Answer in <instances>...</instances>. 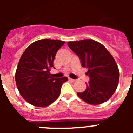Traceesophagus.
<instances>
[{"mask_svg":"<svg viewBox=\"0 0 133 133\" xmlns=\"http://www.w3.org/2000/svg\"><path fill=\"white\" fill-rule=\"evenodd\" d=\"M69 81H70V82H72V83H75V81H76L75 79H72V78H69Z\"/></svg>","mask_w":133,"mask_h":133,"instance_id":"esophagus-1","label":"esophagus"}]
</instances>
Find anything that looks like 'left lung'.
<instances>
[{
  "instance_id": "1",
  "label": "left lung",
  "mask_w": 133,
  "mask_h": 133,
  "mask_svg": "<svg viewBox=\"0 0 133 133\" xmlns=\"http://www.w3.org/2000/svg\"><path fill=\"white\" fill-rule=\"evenodd\" d=\"M79 57L83 67L87 68L90 81L87 89L77 95L90 104H100L112 97L119 81V70L112 56L97 41L87 39L68 42Z\"/></svg>"
}]
</instances>
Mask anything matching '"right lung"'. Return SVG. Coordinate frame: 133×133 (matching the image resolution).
Returning <instances> with one entry per match:
<instances>
[{
	"label": "right lung",
	"instance_id": "1",
	"mask_svg": "<svg viewBox=\"0 0 133 133\" xmlns=\"http://www.w3.org/2000/svg\"><path fill=\"white\" fill-rule=\"evenodd\" d=\"M64 44L58 40L35 41L26 48L18 62L15 74L16 87L26 101L44 107L57 99L66 77H51L50 69L58 49Z\"/></svg>",
	"mask_w": 133,
	"mask_h": 133
}]
</instances>
